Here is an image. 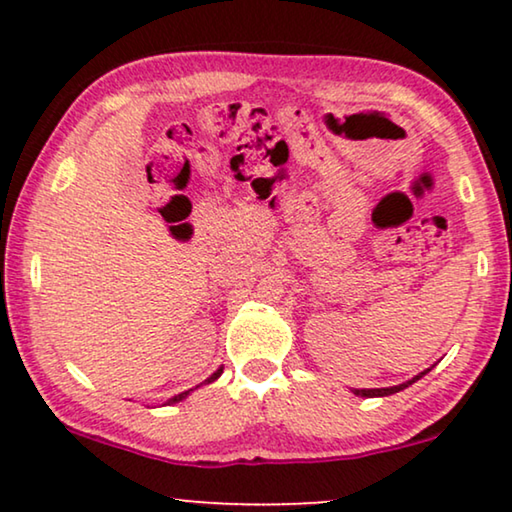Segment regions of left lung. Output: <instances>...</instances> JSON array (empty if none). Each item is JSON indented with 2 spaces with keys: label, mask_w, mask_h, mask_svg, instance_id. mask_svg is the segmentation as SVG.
I'll return each instance as SVG.
<instances>
[{
  "label": "left lung",
  "mask_w": 512,
  "mask_h": 512,
  "mask_svg": "<svg viewBox=\"0 0 512 512\" xmlns=\"http://www.w3.org/2000/svg\"><path fill=\"white\" fill-rule=\"evenodd\" d=\"M429 370H431V368H426L424 373H419L417 377H412V380H408V382L398 384V387H387V389H354V394H356V396H368V398H373V396H391V394H396V391L410 387L412 382L419 380V377H424L426 373H429Z\"/></svg>",
  "instance_id": "left-lung-1"
}]
</instances>
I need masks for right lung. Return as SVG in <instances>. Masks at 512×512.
Masks as SVG:
<instances>
[{
	"mask_svg": "<svg viewBox=\"0 0 512 512\" xmlns=\"http://www.w3.org/2000/svg\"><path fill=\"white\" fill-rule=\"evenodd\" d=\"M223 373V368L221 370H216V373L212 375V377H209V380L207 382H214L216 380V377H219ZM188 394H191V389H188V391H184V394H177V396H174V398H170V401H167V405H170V403H177V401H181V398H186Z\"/></svg>",
	"mask_w": 512,
	"mask_h": 512,
	"instance_id": "1",
	"label": "right lung"
}]
</instances>
